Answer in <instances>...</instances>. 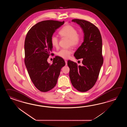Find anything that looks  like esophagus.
<instances>
[{
  "label": "esophagus",
  "mask_w": 127,
  "mask_h": 127,
  "mask_svg": "<svg viewBox=\"0 0 127 127\" xmlns=\"http://www.w3.org/2000/svg\"><path fill=\"white\" fill-rule=\"evenodd\" d=\"M65 65H67V60H65Z\"/></svg>",
  "instance_id": "1"
}]
</instances>
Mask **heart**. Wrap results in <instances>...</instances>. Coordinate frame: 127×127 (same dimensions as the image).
Listing matches in <instances>:
<instances>
[{
  "mask_svg": "<svg viewBox=\"0 0 127 127\" xmlns=\"http://www.w3.org/2000/svg\"><path fill=\"white\" fill-rule=\"evenodd\" d=\"M59 34L63 38L69 39V44L73 47H76L81 43L82 36L78 33V31L74 27L70 25H67L63 28L59 32ZM52 45L55 48L59 46V39L55 35H53L51 38ZM72 54V51L69 49H63L57 53V55L63 59H67Z\"/></svg>",
  "mask_w": 127,
  "mask_h": 127,
  "instance_id": "1",
  "label": "heart"
}]
</instances>
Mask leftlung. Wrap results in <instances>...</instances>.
I'll list each match as a JSON object with an SVG mask.
<instances>
[{
    "mask_svg": "<svg viewBox=\"0 0 127 127\" xmlns=\"http://www.w3.org/2000/svg\"><path fill=\"white\" fill-rule=\"evenodd\" d=\"M84 33V42L75 52L77 60L82 59V66L67 61L69 77L73 86L81 92H86L95 85L103 64L102 39L97 27L89 21L74 19Z\"/></svg>",
    "mask_w": 127,
    "mask_h": 127,
    "instance_id": "1",
    "label": "left lung"
}]
</instances>
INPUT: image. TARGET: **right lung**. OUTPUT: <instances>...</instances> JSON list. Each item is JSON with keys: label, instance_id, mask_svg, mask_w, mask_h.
<instances>
[{"label": "right lung", "instance_id": "add662e5", "mask_svg": "<svg viewBox=\"0 0 127 127\" xmlns=\"http://www.w3.org/2000/svg\"><path fill=\"white\" fill-rule=\"evenodd\" d=\"M64 23L55 20L40 22L30 29L25 38V64L32 83L41 92L54 88L61 69L65 65L64 60L59 56L54 59L52 64L47 61L53 49L51 37Z\"/></svg>", "mask_w": 127, "mask_h": 127}]
</instances>
